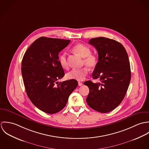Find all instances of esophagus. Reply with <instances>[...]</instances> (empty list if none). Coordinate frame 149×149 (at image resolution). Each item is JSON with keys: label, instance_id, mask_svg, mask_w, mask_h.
Returning <instances> with one entry per match:
<instances>
[{"label": "esophagus", "instance_id": "esophagus-1", "mask_svg": "<svg viewBox=\"0 0 149 149\" xmlns=\"http://www.w3.org/2000/svg\"><path fill=\"white\" fill-rule=\"evenodd\" d=\"M78 84H79V86H82V85H83V83H81V82H79V83H78Z\"/></svg>", "mask_w": 149, "mask_h": 149}]
</instances>
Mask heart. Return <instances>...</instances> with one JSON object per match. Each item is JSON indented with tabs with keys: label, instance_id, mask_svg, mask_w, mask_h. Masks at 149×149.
<instances>
[{
	"label": "heart",
	"instance_id": "1",
	"mask_svg": "<svg viewBox=\"0 0 149 149\" xmlns=\"http://www.w3.org/2000/svg\"><path fill=\"white\" fill-rule=\"evenodd\" d=\"M72 50L75 53L83 58V64H85L88 67L95 68L99 63V60L98 56L95 54L91 53V49L82 43L76 44L73 47ZM58 61L63 68H68L69 66L66 53H62L59 56ZM88 72V69L86 67H84L80 69H73L66 74V77L68 79L82 81L85 79Z\"/></svg>",
	"mask_w": 149,
	"mask_h": 149
}]
</instances>
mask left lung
<instances>
[{
  "label": "left lung",
  "mask_w": 149,
  "mask_h": 149,
  "mask_svg": "<svg viewBox=\"0 0 149 149\" xmlns=\"http://www.w3.org/2000/svg\"><path fill=\"white\" fill-rule=\"evenodd\" d=\"M89 43L97 50L99 60L92 78L100 82H84L89 89L86 101L94 110L107 113L120 104L127 92L131 80L127 53L120 43L105 37L92 38Z\"/></svg>",
  "instance_id": "8db88e82"
}]
</instances>
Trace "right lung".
I'll list each match as a JSON object with an SVG mask.
<instances>
[{
    "mask_svg": "<svg viewBox=\"0 0 149 149\" xmlns=\"http://www.w3.org/2000/svg\"><path fill=\"white\" fill-rule=\"evenodd\" d=\"M70 41L40 37L27 49L22 61L26 93L35 106L47 113H56L63 109L78 85L75 80L58 81L65 75L58 53Z\"/></svg>",
    "mask_w": 149,
    "mask_h": 149,
    "instance_id": "right-lung-1",
    "label": "right lung"
}]
</instances>
